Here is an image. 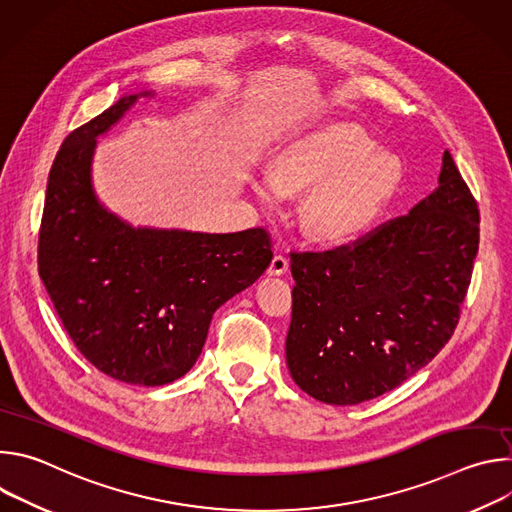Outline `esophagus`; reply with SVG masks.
Segmentation results:
<instances>
[{
	"label": "esophagus",
	"mask_w": 512,
	"mask_h": 512,
	"mask_svg": "<svg viewBox=\"0 0 512 512\" xmlns=\"http://www.w3.org/2000/svg\"><path fill=\"white\" fill-rule=\"evenodd\" d=\"M287 267H289V259H287L285 255L277 253V255H273L267 273H269V275H283V273L287 271Z\"/></svg>",
	"instance_id": "1"
}]
</instances>
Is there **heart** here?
<instances>
[{
	"instance_id": "1",
	"label": "heart",
	"mask_w": 512,
	"mask_h": 512,
	"mask_svg": "<svg viewBox=\"0 0 512 512\" xmlns=\"http://www.w3.org/2000/svg\"><path fill=\"white\" fill-rule=\"evenodd\" d=\"M403 176L397 156L377 150L375 139L354 123H328L291 143L273 158L271 178L253 184L267 210L283 194L311 188L302 225L322 243H346L369 231Z\"/></svg>"
}]
</instances>
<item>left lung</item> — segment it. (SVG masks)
<instances>
[{"label":"left lung","mask_w":512,"mask_h":512,"mask_svg":"<svg viewBox=\"0 0 512 512\" xmlns=\"http://www.w3.org/2000/svg\"><path fill=\"white\" fill-rule=\"evenodd\" d=\"M480 241L478 202L450 152L409 214L328 251L291 253V379L328 405L375 399L452 338Z\"/></svg>","instance_id":"1"}]
</instances>
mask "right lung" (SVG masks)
Masks as SVG:
<instances>
[{
    "label": "right lung",
    "instance_id": "add662e5",
    "mask_svg": "<svg viewBox=\"0 0 512 512\" xmlns=\"http://www.w3.org/2000/svg\"><path fill=\"white\" fill-rule=\"evenodd\" d=\"M139 95L121 97L62 141L48 174L38 273L66 334L95 369L160 387L194 367L216 308L255 283L273 253L259 227L227 235L133 229L99 204L95 139Z\"/></svg>",
    "mask_w": 512,
    "mask_h": 512
}]
</instances>
